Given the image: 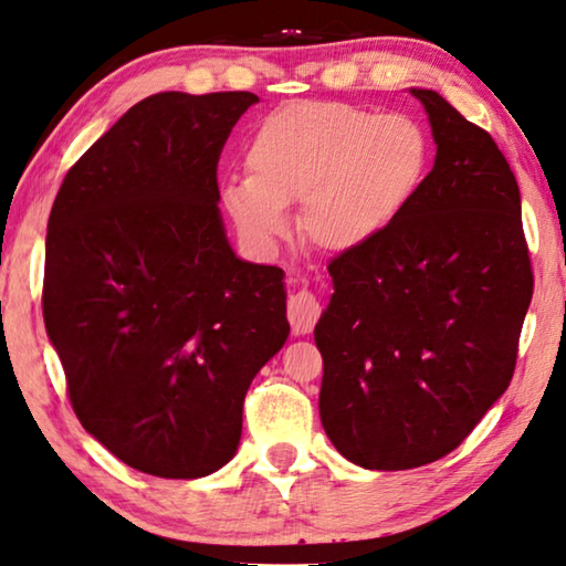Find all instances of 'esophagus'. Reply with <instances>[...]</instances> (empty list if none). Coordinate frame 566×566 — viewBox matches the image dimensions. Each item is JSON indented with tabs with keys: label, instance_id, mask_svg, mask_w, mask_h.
<instances>
[{
	"label": "esophagus",
	"instance_id": "obj_1",
	"mask_svg": "<svg viewBox=\"0 0 566 566\" xmlns=\"http://www.w3.org/2000/svg\"><path fill=\"white\" fill-rule=\"evenodd\" d=\"M318 318H321V301H318V295L313 293V291H308V289L295 291L291 298H289V321H291L295 336L311 333L313 326H316Z\"/></svg>",
	"mask_w": 566,
	"mask_h": 566
}]
</instances>
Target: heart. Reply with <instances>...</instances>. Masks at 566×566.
<instances>
[{"label":"heart","mask_w":566,"mask_h":566,"mask_svg":"<svg viewBox=\"0 0 566 566\" xmlns=\"http://www.w3.org/2000/svg\"><path fill=\"white\" fill-rule=\"evenodd\" d=\"M250 175L222 185V206L250 243L271 248L301 203V233L344 253L381 235L419 192L429 140L413 119L346 102L303 99L265 115L248 145Z\"/></svg>","instance_id":"heart-1"}]
</instances>
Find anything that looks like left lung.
Listing matches in <instances>:
<instances>
[{"label": "left lung", "instance_id": "obj_1", "mask_svg": "<svg viewBox=\"0 0 566 566\" xmlns=\"http://www.w3.org/2000/svg\"><path fill=\"white\" fill-rule=\"evenodd\" d=\"M437 163L381 235L328 263L316 323L321 421L348 461L431 464L506 391L534 273L518 185L492 135L439 92L411 90Z\"/></svg>", "mask_w": 566, "mask_h": 566}]
</instances>
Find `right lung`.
I'll return each instance as SVG.
<instances>
[{
  "label": "right lung",
  "instance_id": "1",
  "mask_svg": "<svg viewBox=\"0 0 566 566\" xmlns=\"http://www.w3.org/2000/svg\"><path fill=\"white\" fill-rule=\"evenodd\" d=\"M253 92H160L64 175L42 316L80 423L119 461L198 479L233 459L243 401L289 338L283 271L235 258L218 160Z\"/></svg>",
  "mask_w": 566,
  "mask_h": 566
}]
</instances>
